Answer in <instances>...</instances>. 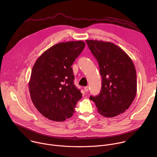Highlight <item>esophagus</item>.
I'll use <instances>...</instances> for the list:
<instances>
[{
    "mask_svg": "<svg viewBox=\"0 0 157 157\" xmlns=\"http://www.w3.org/2000/svg\"><path fill=\"white\" fill-rule=\"evenodd\" d=\"M84 91H85L86 92H87V91H89V87H88V86L84 87Z\"/></svg>",
    "mask_w": 157,
    "mask_h": 157,
    "instance_id": "obj_1",
    "label": "esophagus"
}]
</instances>
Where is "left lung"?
I'll use <instances>...</instances> for the list:
<instances>
[{"label":"left lung","mask_w":157,"mask_h":157,"mask_svg":"<svg viewBox=\"0 0 157 157\" xmlns=\"http://www.w3.org/2000/svg\"><path fill=\"white\" fill-rule=\"evenodd\" d=\"M87 46L98 61L102 77L100 93L89 99L99 113L113 117L130 106L137 93L135 66L128 55L113 43L87 40Z\"/></svg>","instance_id":"1"}]
</instances>
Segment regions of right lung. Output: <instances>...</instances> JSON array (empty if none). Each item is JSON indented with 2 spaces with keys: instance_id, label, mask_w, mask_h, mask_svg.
<instances>
[{
  "instance_id": "add662e5",
  "label": "right lung",
  "mask_w": 157,
  "mask_h": 157,
  "mask_svg": "<svg viewBox=\"0 0 157 157\" xmlns=\"http://www.w3.org/2000/svg\"><path fill=\"white\" fill-rule=\"evenodd\" d=\"M84 47L82 41L59 43L35 63L29 91L33 104L44 117L63 122L73 115L82 94L74 84L71 66Z\"/></svg>"
}]
</instances>
